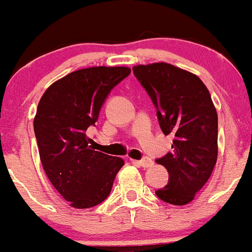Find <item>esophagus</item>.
I'll return each mask as SVG.
<instances>
[{"instance_id": "obj_1", "label": "esophagus", "mask_w": 252, "mask_h": 252, "mask_svg": "<svg viewBox=\"0 0 252 252\" xmlns=\"http://www.w3.org/2000/svg\"><path fill=\"white\" fill-rule=\"evenodd\" d=\"M137 162H138V164L141 165L142 167H144V168L150 167V166L154 164V162H153V160L149 159V158H144V159L139 160V161H137Z\"/></svg>"}]
</instances>
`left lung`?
Masks as SVG:
<instances>
[{"label":"left lung","mask_w":252,"mask_h":252,"mask_svg":"<svg viewBox=\"0 0 252 252\" xmlns=\"http://www.w3.org/2000/svg\"><path fill=\"white\" fill-rule=\"evenodd\" d=\"M133 74L157 108L165 136L172 134V150L157 160L168 172V183L155 191L172 205L194 199L217 161V111L204 82L172 64L133 66Z\"/></svg>","instance_id":"8db88e82"}]
</instances>
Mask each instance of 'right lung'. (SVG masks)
Returning a JSON list of instances; mask_svg holds the SVG:
<instances>
[{
    "label": "right lung",
    "mask_w": 252,
    "mask_h": 252,
    "mask_svg": "<svg viewBox=\"0 0 252 252\" xmlns=\"http://www.w3.org/2000/svg\"><path fill=\"white\" fill-rule=\"evenodd\" d=\"M127 66H92L57 80L41 97L33 131L43 170L58 193L76 209L100 204L125 161L92 148L87 137L105 98L128 76Z\"/></svg>",
    "instance_id": "right-lung-1"
}]
</instances>
